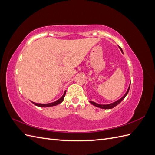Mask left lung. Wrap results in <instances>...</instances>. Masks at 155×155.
Here are the masks:
<instances>
[{"label":"left lung","mask_w":155,"mask_h":155,"mask_svg":"<svg viewBox=\"0 0 155 155\" xmlns=\"http://www.w3.org/2000/svg\"><path fill=\"white\" fill-rule=\"evenodd\" d=\"M120 50H121V51H122V52H123V51H122V50H121V48L120 47ZM129 88H130V85H129V88H128L127 91V92L125 93V94L122 97H121V99H120L119 100L116 101H115V102H114V103H112V104H109V105H100V104H96V103L93 102V101H90V103H91V104H92V105L96 106V107L101 108V109H112V108H114V107H116L117 105H118V104H120V103L124 99V98L125 97V96H127V94L128 92H129Z\"/></svg>","instance_id":"obj_1"}]
</instances>
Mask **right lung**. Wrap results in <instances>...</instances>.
<instances>
[{"mask_svg":"<svg viewBox=\"0 0 155 155\" xmlns=\"http://www.w3.org/2000/svg\"><path fill=\"white\" fill-rule=\"evenodd\" d=\"M65 94H66V91L64 92V94L63 95V96L59 98V99L57 101H55V102H53V103H50V104H36V103H34V102H32L33 104H34V105H35L36 106H38V107H51V106H55V105H57L59 104H61V103L63 100H64V96H65Z\"/></svg>","mask_w":155,"mask_h":155,"instance_id":"obj_1","label":"right lung"}]
</instances>
